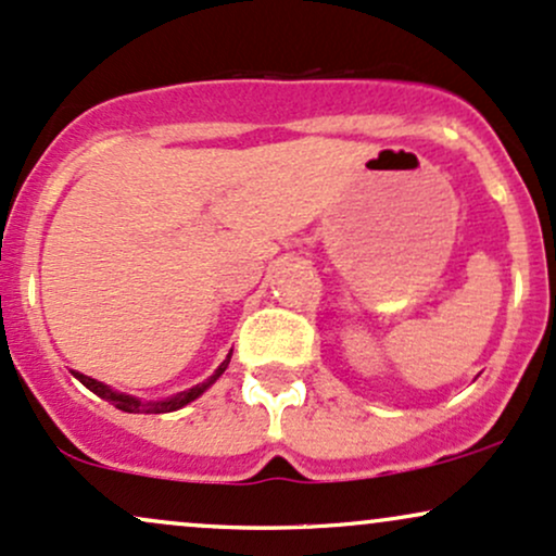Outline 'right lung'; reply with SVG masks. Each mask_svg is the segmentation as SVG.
Listing matches in <instances>:
<instances>
[{
    "mask_svg": "<svg viewBox=\"0 0 556 556\" xmlns=\"http://www.w3.org/2000/svg\"><path fill=\"white\" fill-rule=\"evenodd\" d=\"M229 355H232V353H229ZM229 355H227V361L222 363L219 368H216L214 376H208V379L203 381V384H195L193 389H188V392L175 394V397H169V400H149V402H146V400L132 397V394L114 392V389H110L106 384H101V381L91 379V376H83L78 371H73V374H75V379H78L83 387L91 389L93 394H99L101 400H106V402H110V405L117 407V410H125V413H172V410H180V407L188 405V402H193L195 397H201V394L206 392V389L212 387L222 374H225V368H227V363H229Z\"/></svg>",
    "mask_w": 556,
    "mask_h": 556,
    "instance_id": "add662e5",
    "label": "right lung"
}]
</instances>
